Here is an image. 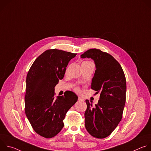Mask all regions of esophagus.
<instances>
[{"label":"esophagus","mask_w":151,"mask_h":151,"mask_svg":"<svg viewBox=\"0 0 151 151\" xmlns=\"http://www.w3.org/2000/svg\"><path fill=\"white\" fill-rule=\"evenodd\" d=\"M83 99L82 98H81V97H78V101H83Z\"/></svg>","instance_id":"1"}]
</instances>
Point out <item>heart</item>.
I'll list each match as a JSON object with an SVG mask.
<instances>
[{"label":"heart","instance_id":"1","mask_svg":"<svg viewBox=\"0 0 151 151\" xmlns=\"http://www.w3.org/2000/svg\"><path fill=\"white\" fill-rule=\"evenodd\" d=\"M91 63V62H90V61H83V62L82 63V64H87V63ZM74 90H75V91H76V92L78 93V92H79L80 89H79V87H78V86H75V87H74Z\"/></svg>","mask_w":151,"mask_h":151}]
</instances>
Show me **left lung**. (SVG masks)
I'll return each instance as SVG.
<instances>
[{
  "mask_svg": "<svg viewBox=\"0 0 151 151\" xmlns=\"http://www.w3.org/2000/svg\"><path fill=\"white\" fill-rule=\"evenodd\" d=\"M81 57L94 61L96 70L91 88L100 94L95 107L85 100V128L92 136L103 139L113 132L122 119L126 100L125 76L120 64L99 49L88 50Z\"/></svg>",
  "mask_w": 151,
  "mask_h": 151,
  "instance_id": "obj_1",
  "label": "left lung"
}]
</instances>
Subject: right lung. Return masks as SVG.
<instances>
[{
  "instance_id": "add662e5",
  "label": "right lung",
  "mask_w": 151,
  "mask_h": 151,
  "mask_svg": "<svg viewBox=\"0 0 151 151\" xmlns=\"http://www.w3.org/2000/svg\"><path fill=\"white\" fill-rule=\"evenodd\" d=\"M76 55L57 49L48 50L35 60L28 72L25 113L35 132L45 138L53 137L61 130L67 112L78 100L70 91L54 98L55 85Z\"/></svg>"
}]
</instances>
